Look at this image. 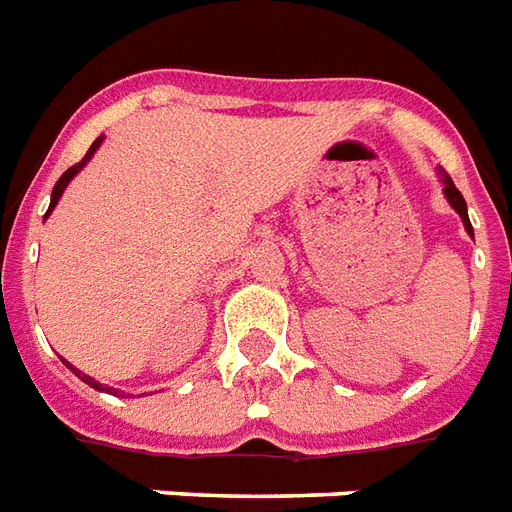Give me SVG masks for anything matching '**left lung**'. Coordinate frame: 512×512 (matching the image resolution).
<instances>
[{"instance_id": "obj_1", "label": "left lung", "mask_w": 512, "mask_h": 512, "mask_svg": "<svg viewBox=\"0 0 512 512\" xmlns=\"http://www.w3.org/2000/svg\"><path fill=\"white\" fill-rule=\"evenodd\" d=\"M443 185H446V198H448V204L454 206L456 212H459V217H462V222H464V228H467V233H470V236H473V225H470V217H467V204H464L462 193H459V190H456L454 179L448 177V174H443Z\"/></svg>"}]
</instances>
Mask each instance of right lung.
I'll return each instance as SVG.
<instances>
[{
	"instance_id": "obj_1",
	"label": "right lung",
	"mask_w": 512,
	"mask_h": 512,
	"mask_svg": "<svg viewBox=\"0 0 512 512\" xmlns=\"http://www.w3.org/2000/svg\"><path fill=\"white\" fill-rule=\"evenodd\" d=\"M99 144H101V139H96V142L91 144V150L85 152V158H83V161H80V163H74L72 169H66L64 174H61V179H58V182H56V187H53V195H50V209H48V214L53 212V206L58 204V198H61V193H64V187L69 185V179H72L74 174H77V171L83 169L85 163L91 161V155H93V152H96V147H99ZM66 365H69V362H66ZM69 368H72V365H69ZM72 373H77V376L83 378L85 384H91L93 389H101V384H99V381H93L91 376H85V373H80V370H77V368H72ZM107 392H109V386H107ZM115 395H117V392H115Z\"/></svg>"
}]
</instances>
